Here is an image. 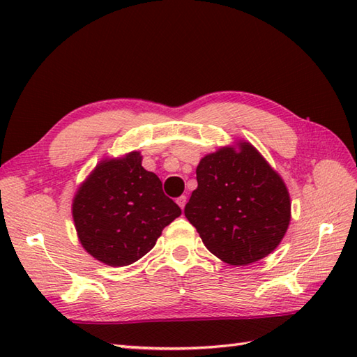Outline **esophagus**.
<instances>
[{
	"mask_svg": "<svg viewBox=\"0 0 357 357\" xmlns=\"http://www.w3.org/2000/svg\"><path fill=\"white\" fill-rule=\"evenodd\" d=\"M176 202H178V206L184 210V207H185V202H187V198H185V196H179V198L176 199Z\"/></svg>",
	"mask_w": 357,
	"mask_h": 357,
	"instance_id": "1",
	"label": "esophagus"
}]
</instances>
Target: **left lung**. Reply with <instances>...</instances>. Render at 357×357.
I'll use <instances>...</instances> for the list:
<instances>
[{
  "mask_svg": "<svg viewBox=\"0 0 357 357\" xmlns=\"http://www.w3.org/2000/svg\"><path fill=\"white\" fill-rule=\"evenodd\" d=\"M196 179L184 213L208 252L241 267L280 244L291 218L290 195L252 144L239 141L206 155Z\"/></svg>",
  "mask_w": 357,
  "mask_h": 357,
  "instance_id": "obj_1",
  "label": "left lung"
}]
</instances>
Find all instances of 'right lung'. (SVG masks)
<instances>
[{"mask_svg": "<svg viewBox=\"0 0 357 357\" xmlns=\"http://www.w3.org/2000/svg\"><path fill=\"white\" fill-rule=\"evenodd\" d=\"M139 151L102 159L81 184L72 215L81 245L110 267H126L155 247L164 227L181 215Z\"/></svg>", "mask_w": 357, "mask_h": 357, "instance_id": "right-lung-1", "label": "right lung"}]
</instances>
